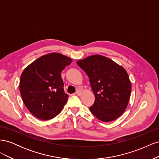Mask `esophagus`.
Segmentation results:
<instances>
[{"mask_svg":"<svg viewBox=\"0 0 159 159\" xmlns=\"http://www.w3.org/2000/svg\"><path fill=\"white\" fill-rule=\"evenodd\" d=\"M76 94L78 95V96H80V95H81V91H80V90H78L76 91Z\"/></svg>","mask_w":159,"mask_h":159,"instance_id":"34e87169","label":"esophagus"}]
</instances>
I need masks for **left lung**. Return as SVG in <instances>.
Listing matches in <instances>:
<instances>
[{
  "mask_svg": "<svg viewBox=\"0 0 159 159\" xmlns=\"http://www.w3.org/2000/svg\"><path fill=\"white\" fill-rule=\"evenodd\" d=\"M89 77L95 102L90 111L100 121L110 122L126 109L131 92V84L122 66L102 55L91 56L77 61Z\"/></svg>",
  "mask_w": 159,
  "mask_h": 159,
  "instance_id": "obj_1",
  "label": "left lung"
}]
</instances>
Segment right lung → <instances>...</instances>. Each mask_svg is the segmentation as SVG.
Returning <instances> with one entry per match:
<instances>
[{
  "label": "right lung",
  "instance_id": "right-lung-1",
  "mask_svg": "<svg viewBox=\"0 0 159 159\" xmlns=\"http://www.w3.org/2000/svg\"><path fill=\"white\" fill-rule=\"evenodd\" d=\"M71 61L69 57L50 53L40 57L23 71L20 92L24 103L34 116L45 121L61 112L68 99L61 72Z\"/></svg>",
  "mask_w": 159,
  "mask_h": 159
}]
</instances>
